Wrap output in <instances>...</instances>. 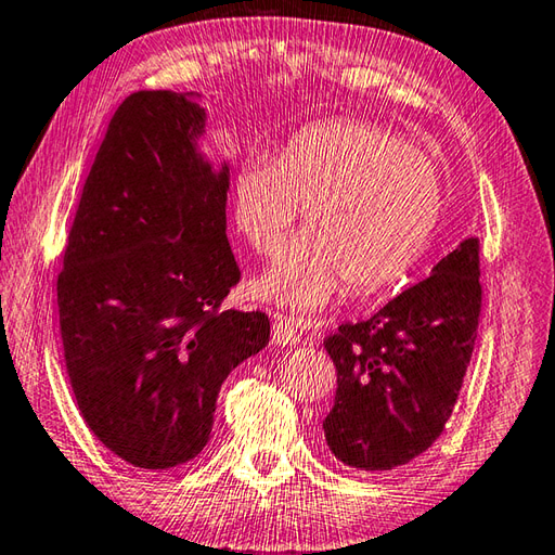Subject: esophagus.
<instances>
[{
    "label": "esophagus",
    "mask_w": 555,
    "mask_h": 555,
    "mask_svg": "<svg viewBox=\"0 0 555 555\" xmlns=\"http://www.w3.org/2000/svg\"><path fill=\"white\" fill-rule=\"evenodd\" d=\"M300 322L288 314H274V326H271V340L279 346H293L300 340Z\"/></svg>",
    "instance_id": "34e87169"
}]
</instances>
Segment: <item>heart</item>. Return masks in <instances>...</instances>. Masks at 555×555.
Listing matches in <instances>:
<instances>
[{
  "label": "heart",
  "instance_id": "b5f03b06",
  "mask_svg": "<svg viewBox=\"0 0 555 555\" xmlns=\"http://www.w3.org/2000/svg\"><path fill=\"white\" fill-rule=\"evenodd\" d=\"M443 173L403 135L367 121H326L281 157L250 155L233 179V223L271 257L308 207V231L276 257L257 298L312 312L346 281L356 296L398 284L427 250L443 211Z\"/></svg>",
  "mask_w": 555,
  "mask_h": 555
}]
</instances>
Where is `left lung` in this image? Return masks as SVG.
<instances>
[{
    "label": "left lung",
    "mask_w": 555,
    "mask_h": 555,
    "mask_svg": "<svg viewBox=\"0 0 555 555\" xmlns=\"http://www.w3.org/2000/svg\"><path fill=\"white\" fill-rule=\"evenodd\" d=\"M479 312V241L465 238L367 322L340 324L324 338L338 386L322 427L340 463L384 473L439 439L473 358Z\"/></svg>",
    "instance_id": "1"
}]
</instances>
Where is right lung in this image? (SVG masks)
Wrapping results in <instances>:
<instances>
[{
    "instance_id": "obj_1",
    "label": "right lung",
    "mask_w": 555,
    "mask_h": 555,
    "mask_svg": "<svg viewBox=\"0 0 555 555\" xmlns=\"http://www.w3.org/2000/svg\"><path fill=\"white\" fill-rule=\"evenodd\" d=\"M197 95L138 90L114 112L56 279L59 328L90 431L143 469L193 460L227 376L269 344L264 312L221 310L241 281L229 164L199 152Z\"/></svg>"
}]
</instances>
